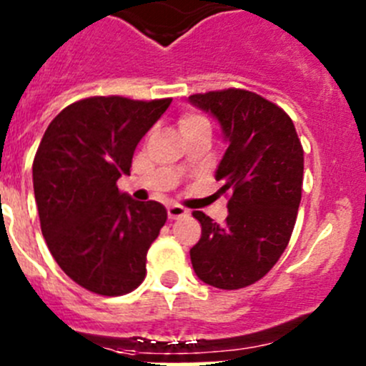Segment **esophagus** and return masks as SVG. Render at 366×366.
Here are the masks:
<instances>
[{
  "label": "esophagus",
  "mask_w": 366,
  "mask_h": 366,
  "mask_svg": "<svg viewBox=\"0 0 366 366\" xmlns=\"http://www.w3.org/2000/svg\"><path fill=\"white\" fill-rule=\"evenodd\" d=\"M189 210L184 209L182 205H169L168 207V217L169 219H179V217H186Z\"/></svg>",
  "instance_id": "34e87169"
}]
</instances>
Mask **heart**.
Returning <instances> with one entry per match:
<instances>
[{"label":"heart","mask_w":366,"mask_h":366,"mask_svg":"<svg viewBox=\"0 0 366 366\" xmlns=\"http://www.w3.org/2000/svg\"><path fill=\"white\" fill-rule=\"evenodd\" d=\"M179 127H180V132H184V131H191V129H197V127H210V124H209V120H207V117H204L202 113L186 112L182 117H180Z\"/></svg>","instance_id":"obj_1"}]
</instances>
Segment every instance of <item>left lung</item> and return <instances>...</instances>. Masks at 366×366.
Returning a JSON list of instances; mask_svg holds the SVG:
<instances>
[{"label":"left lung","instance_id":"left-lung-1","mask_svg":"<svg viewBox=\"0 0 366 366\" xmlns=\"http://www.w3.org/2000/svg\"><path fill=\"white\" fill-rule=\"evenodd\" d=\"M223 129L228 149L216 172L228 193V216L217 224L193 216L202 237L191 264L207 285L237 290L264 278L285 252L301 204L305 156L292 118L274 102L242 88L191 95Z\"/></svg>","mask_w":366,"mask_h":366}]
</instances>
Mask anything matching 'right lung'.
<instances>
[{
	"mask_svg": "<svg viewBox=\"0 0 366 366\" xmlns=\"http://www.w3.org/2000/svg\"><path fill=\"white\" fill-rule=\"evenodd\" d=\"M172 99L88 97L61 109L33 159L40 228L70 280L99 296L132 292L147 252L166 223L159 202H134L117 180L131 173L136 145Z\"/></svg>",
	"mask_w": 366,
	"mask_h": 366,
	"instance_id": "obj_1",
	"label": "right lung"
}]
</instances>
